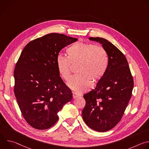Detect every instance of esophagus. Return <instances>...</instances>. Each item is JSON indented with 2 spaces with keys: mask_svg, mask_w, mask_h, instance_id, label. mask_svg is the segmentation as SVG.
<instances>
[{
  "mask_svg": "<svg viewBox=\"0 0 149 149\" xmlns=\"http://www.w3.org/2000/svg\"><path fill=\"white\" fill-rule=\"evenodd\" d=\"M72 96H73V98H74V99H75V98H77L79 97V95L74 93H73V95H72Z\"/></svg>",
  "mask_w": 149,
  "mask_h": 149,
  "instance_id": "34e87169",
  "label": "esophagus"
}]
</instances>
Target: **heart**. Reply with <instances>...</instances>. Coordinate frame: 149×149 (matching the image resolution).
Returning <instances> with one entry per match:
<instances>
[{"label": "heart", "instance_id": "b5f03b06", "mask_svg": "<svg viewBox=\"0 0 149 149\" xmlns=\"http://www.w3.org/2000/svg\"><path fill=\"white\" fill-rule=\"evenodd\" d=\"M67 57L59 54L56 66L59 75L66 81L71 76L72 65H76L77 74L69 82V86L77 92L90 89L105 74L109 67L107 51L100 46L82 40L77 41L67 49Z\"/></svg>", "mask_w": 149, "mask_h": 149}]
</instances>
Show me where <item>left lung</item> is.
I'll list each match as a JSON object with an SVG mask.
<instances>
[{
	"instance_id": "1",
	"label": "left lung",
	"mask_w": 149,
	"mask_h": 149,
	"mask_svg": "<svg viewBox=\"0 0 149 149\" xmlns=\"http://www.w3.org/2000/svg\"><path fill=\"white\" fill-rule=\"evenodd\" d=\"M89 39L99 42L107 51L109 67L95 89L84 95L86 105L82 114L90 128L104 132L122 118L132 95L134 81L125 55L116 46L102 38Z\"/></svg>"
}]
</instances>
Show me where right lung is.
<instances>
[{"instance_id":"obj_1","label":"right lung","mask_w":149,"mask_h":149,"mask_svg":"<svg viewBox=\"0 0 149 149\" xmlns=\"http://www.w3.org/2000/svg\"><path fill=\"white\" fill-rule=\"evenodd\" d=\"M78 40L52 33L31 40L25 47L14 70V93L26 121L45 130L58 120V113L72 99L56 66L60 51Z\"/></svg>"}]
</instances>
